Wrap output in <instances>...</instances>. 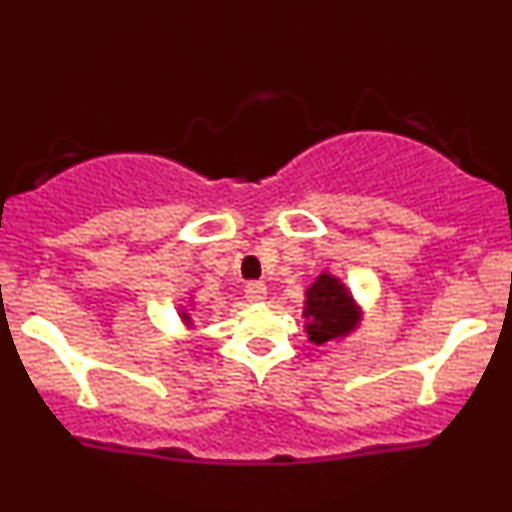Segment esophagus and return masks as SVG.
Segmentation results:
<instances>
[{
  "label": "esophagus",
  "mask_w": 512,
  "mask_h": 512,
  "mask_svg": "<svg viewBox=\"0 0 512 512\" xmlns=\"http://www.w3.org/2000/svg\"><path fill=\"white\" fill-rule=\"evenodd\" d=\"M245 298H248L250 303H262L264 298H267V286H264L262 281H250V284L245 286Z\"/></svg>",
  "instance_id": "esophagus-1"
}]
</instances>
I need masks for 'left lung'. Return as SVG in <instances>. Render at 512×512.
Instances as JSON below:
<instances>
[{
  "mask_svg": "<svg viewBox=\"0 0 512 512\" xmlns=\"http://www.w3.org/2000/svg\"><path fill=\"white\" fill-rule=\"evenodd\" d=\"M305 332L313 344L334 342L354 332L361 320L351 291L342 284V279L330 272H322L305 291Z\"/></svg>",
  "mask_w": 512,
  "mask_h": 512,
  "instance_id": "1",
  "label": "left lung"
}]
</instances>
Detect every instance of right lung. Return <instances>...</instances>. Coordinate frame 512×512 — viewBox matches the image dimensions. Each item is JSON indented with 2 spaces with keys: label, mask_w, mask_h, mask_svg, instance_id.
Listing matches in <instances>:
<instances>
[{
  "label": "right lung",
  "mask_w": 512,
  "mask_h": 512,
  "mask_svg": "<svg viewBox=\"0 0 512 512\" xmlns=\"http://www.w3.org/2000/svg\"><path fill=\"white\" fill-rule=\"evenodd\" d=\"M180 317H182V322H185V325H192V317H190V313H185V310H182Z\"/></svg>",
  "instance_id": "add662e5"
}]
</instances>
